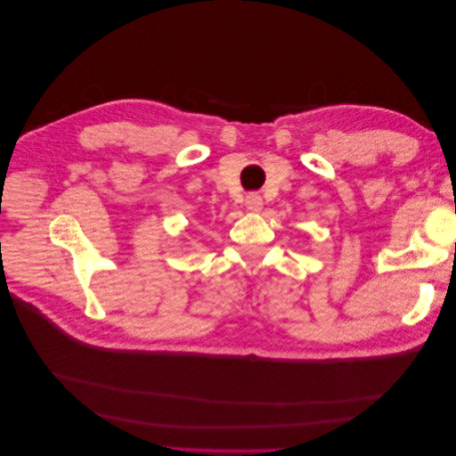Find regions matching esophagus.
<instances>
[{
	"label": "esophagus",
	"mask_w": 456,
	"mask_h": 456,
	"mask_svg": "<svg viewBox=\"0 0 456 456\" xmlns=\"http://www.w3.org/2000/svg\"><path fill=\"white\" fill-rule=\"evenodd\" d=\"M245 207L249 211H253V213H258L262 209V198L258 194H255V191H253V194H247Z\"/></svg>",
	"instance_id": "34e87169"
}]
</instances>
